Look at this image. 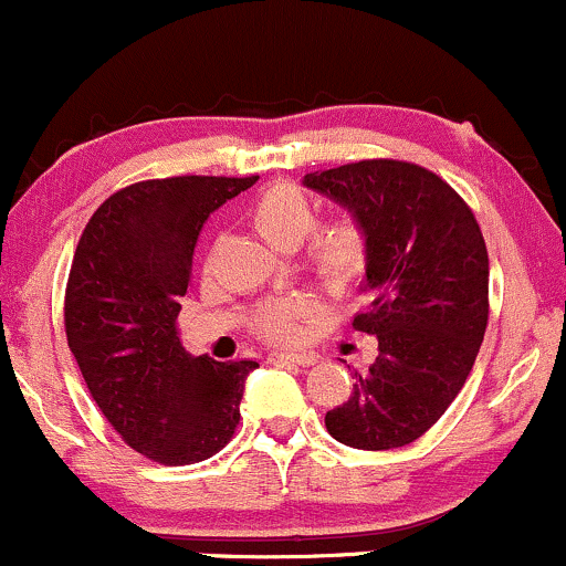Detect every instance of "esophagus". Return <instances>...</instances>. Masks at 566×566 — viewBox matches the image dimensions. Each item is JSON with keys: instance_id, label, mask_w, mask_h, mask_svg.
<instances>
[{"instance_id": "34e87169", "label": "esophagus", "mask_w": 566, "mask_h": 566, "mask_svg": "<svg viewBox=\"0 0 566 566\" xmlns=\"http://www.w3.org/2000/svg\"><path fill=\"white\" fill-rule=\"evenodd\" d=\"M319 361V356L303 350V354H292V350H274L271 354V365H295V367H311Z\"/></svg>"}]
</instances>
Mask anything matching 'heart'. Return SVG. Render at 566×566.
<instances>
[{
    "label": "heart",
    "mask_w": 566,
    "mask_h": 566,
    "mask_svg": "<svg viewBox=\"0 0 566 566\" xmlns=\"http://www.w3.org/2000/svg\"><path fill=\"white\" fill-rule=\"evenodd\" d=\"M247 220L276 250H295L303 242L305 269L319 279L324 290L337 295L359 287L373 265V237L365 220L346 212L316 223L314 201L290 180L263 188L247 207ZM308 314V297H271L258 305L252 329L265 340L290 343L303 335Z\"/></svg>",
    "instance_id": "b5f03b06"
}]
</instances>
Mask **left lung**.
<instances>
[{
	"label": "left lung",
	"mask_w": 566,
	"mask_h": 566,
	"mask_svg": "<svg viewBox=\"0 0 566 566\" xmlns=\"http://www.w3.org/2000/svg\"><path fill=\"white\" fill-rule=\"evenodd\" d=\"M305 186L365 220L373 237L369 303L354 329L378 337V359L324 426L356 450L412 444L469 380L490 319V258L473 218L437 172L361 159L305 175Z\"/></svg>",
	"instance_id": "obj_1"
}]
</instances>
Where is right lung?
Here are the masks:
<instances>
[{
	"label": "right lung",
	"mask_w": 566,
	"mask_h": 566,
	"mask_svg": "<svg viewBox=\"0 0 566 566\" xmlns=\"http://www.w3.org/2000/svg\"><path fill=\"white\" fill-rule=\"evenodd\" d=\"M258 180H140L93 212L69 271L63 324L90 396L127 447L161 465L212 458L239 426L258 361L186 354L180 297L210 212Z\"/></svg>",
	"instance_id": "obj_1"
}]
</instances>
